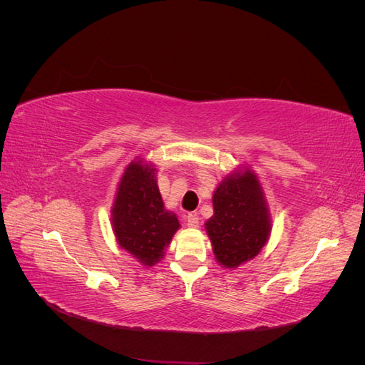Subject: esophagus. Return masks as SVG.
Returning <instances> with one entry per match:
<instances>
[{"mask_svg":"<svg viewBox=\"0 0 365 365\" xmlns=\"http://www.w3.org/2000/svg\"><path fill=\"white\" fill-rule=\"evenodd\" d=\"M187 225L190 228H197V225H200V217L196 215H187Z\"/></svg>","mask_w":365,"mask_h":365,"instance_id":"1","label":"esophagus"}]
</instances>
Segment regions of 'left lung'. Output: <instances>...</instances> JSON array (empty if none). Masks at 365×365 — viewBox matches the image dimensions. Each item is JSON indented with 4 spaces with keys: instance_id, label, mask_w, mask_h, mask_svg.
<instances>
[{
    "instance_id": "8db88e82",
    "label": "left lung",
    "mask_w": 365,
    "mask_h": 365,
    "mask_svg": "<svg viewBox=\"0 0 365 365\" xmlns=\"http://www.w3.org/2000/svg\"><path fill=\"white\" fill-rule=\"evenodd\" d=\"M212 200L205 231L215 259L222 268L236 269L268 244L272 225L267 196L256 172L244 165L217 182Z\"/></svg>"
}]
</instances>
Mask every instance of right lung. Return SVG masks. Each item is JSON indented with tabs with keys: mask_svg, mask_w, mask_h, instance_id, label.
<instances>
[{
	"mask_svg": "<svg viewBox=\"0 0 365 365\" xmlns=\"http://www.w3.org/2000/svg\"><path fill=\"white\" fill-rule=\"evenodd\" d=\"M111 225L117 244L145 268L163 260L180 220L164 207L153 163L137 157L118 181L111 208Z\"/></svg>",
	"mask_w": 365,
	"mask_h": 365,
	"instance_id": "right-lung-1",
	"label": "right lung"
}]
</instances>
